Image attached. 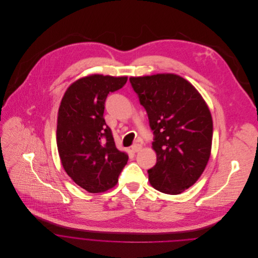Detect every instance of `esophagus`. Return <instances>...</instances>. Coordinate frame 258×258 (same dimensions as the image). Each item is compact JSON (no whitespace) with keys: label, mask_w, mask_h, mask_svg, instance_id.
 <instances>
[{"label":"esophagus","mask_w":258,"mask_h":258,"mask_svg":"<svg viewBox=\"0 0 258 258\" xmlns=\"http://www.w3.org/2000/svg\"><path fill=\"white\" fill-rule=\"evenodd\" d=\"M141 144H139V143H135V144H133L132 145V147H131V150L133 151V152H137V151H139L140 149H141Z\"/></svg>","instance_id":"esophagus-1"}]
</instances>
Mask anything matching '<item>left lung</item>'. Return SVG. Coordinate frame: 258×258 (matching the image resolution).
<instances>
[{
  "label": "left lung",
  "instance_id": "8db88e82",
  "mask_svg": "<svg viewBox=\"0 0 258 258\" xmlns=\"http://www.w3.org/2000/svg\"><path fill=\"white\" fill-rule=\"evenodd\" d=\"M153 131L157 164L148 172L151 186L180 194L203 173L211 156L213 119L195 87L175 74L129 78Z\"/></svg>",
  "mask_w": 258,
  "mask_h": 258
}]
</instances>
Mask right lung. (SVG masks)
<instances>
[{
  "instance_id": "right-lung-1",
  "label": "right lung",
  "mask_w": 258,
  "mask_h": 258,
  "mask_svg": "<svg viewBox=\"0 0 258 258\" xmlns=\"http://www.w3.org/2000/svg\"><path fill=\"white\" fill-rule=\"evenodd\" d=\"M126 82V76L83 77L69 86L61 101L57 124L60 159L68 176L90 193L114 187L128 162L104 119L108 94Z\"/></svg>"
}]
</instances>
